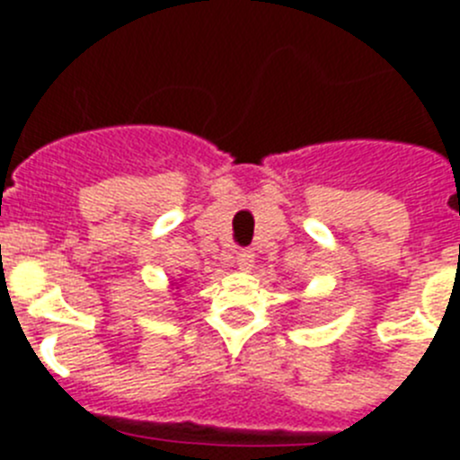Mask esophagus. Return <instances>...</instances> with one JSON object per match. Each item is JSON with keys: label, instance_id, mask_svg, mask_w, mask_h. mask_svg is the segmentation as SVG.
Returning <instances> with one entry per match:
<instances>
[{"label": "esophagus", "instance_id": "obj_1", "mask_svg": "<svg viewBox=\"0 0 460 460\" xmlns=\"http://www.w3.org/2000/svg\"><path fill=\"white\" fill-rule=\"evenodd\" d=\"M237 267L239 270H243V271H249L251 267H253V262H255V255H253V251H239L237 253Z\"/></svg>", "mask_w": 460, "mask_h": 460}]
</instances>
